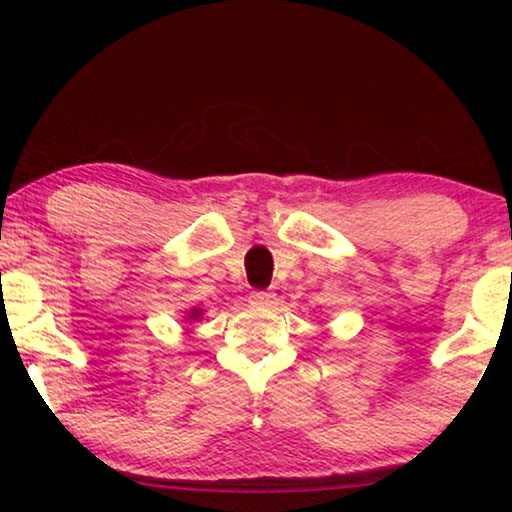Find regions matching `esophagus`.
I'll return each mask as SVG.
<instances>
[{
	"label": "esophagus",
	"mask_w": 512,
	"mask_h": 512,
	"mask_svg": "<svg viewBox=\"0 0 512 512\" xmlns=\"http://www.w3.org/2000/svg\"><path fill=\"white\" fill-rule=\"evenodd\" d=\"M249 300H251V305H254V307H272V305H275V296H272V293H268V291H254L249 296Z\"/></svg>",
	"instance_id": "1"
}]
</instances>
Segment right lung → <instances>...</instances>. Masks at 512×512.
Here are the masks:
<instances>
[{
    "mask_svg": "<svg viewBox=\"0 0 512 512\" xmlns=\"http://www.w3.org/2000/svg\"><path fill=\"white\" fill-rule=\"evenodd\" d=\"M202 314H205V310L202 307H191V310H186V321H200Z\"/></svg>",
    "mask_w": 512,
    "mask_h": 512,
    "instance_id": "right-lung-1",
    "label": "right lung"
}]
</instances>
